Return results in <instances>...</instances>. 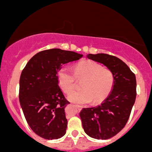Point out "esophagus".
<instances>
[{
	"instance_id": "esophagus-1",
	"label": "esophagus",
	"mask_w": 152,
	"mask_h": 152,
	"mask_svg": "<svg viewBox=\"0 0 152 152\" xmlns=\"http://www.w3.org/2000/svg\"><path fill=\"white\" fill-rule=\"evenodd\" d=\"M75 107H76V108L78 109V110H82V106H79V105H77V104H76V105H75Z\"/></svg>"
}]
</instances>
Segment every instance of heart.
Listing matches in <instances>:
<instances>
[{
    "mask_svg": "<svg viewBox=\"0 0 152 152\" xmlns=\"http://www.w3.org/2000/svg\"><path fill=\"white\" fill-rule=\"evenodd\" d=\"M76 79H84L81 85L82 90L70 93L67 99L79 104H86L91 101L93 104L100 103L110 94L114 85L113 72L91 60H84L76 64L74 73L65 66L59 69L58 81L65 93H70L74 89Z\"/></svg>",
    "mask_w": 152,
    "mask_h": 152,
    "instance_id": "obj_1",
    "label": "heart"
}]
</instances>
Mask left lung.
Listing matches in <instances>:
<instances>
[{
  "mask_svg": "<svg viewBox=\"0 0 152 152\" xmlns=\"http://www.w3.org/2000/svg\"><path fill=\"white\" fill-rule=\"evenodd\" d=\"M88 59L102 63L114 76L108 97L97 107L83 108L79 113L85 133L93 138L107 140L125 126L136 99V78L121 59L106 53L88 54Z\"/></svg>",
  "mask_w": 152,
  "mask_h": 152,
  "instance_id": "8db88e82",
  "label": "left lung"
}]
</instances>
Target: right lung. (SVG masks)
<instances>
[{
  "mask_svg": "<svg viewBox=\"0 0 152 152\" xmlns=\"http://www.w3.org/2000/svg\"><path fill=\"white\" fill-rule=\"evenodd\" d=\"M82 56L73 51L48 49L35 54L23 70L20 103L28 126L39 137L53 140L66 133L65 108L70 102L59 86L58 71L63 65Z\"/></svg>",
  "mask_w": 152,
  "mask_h": 152,
  "instance_id": "add662e5",
  "label": "right lung"
}]
</instances>
